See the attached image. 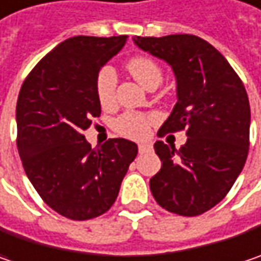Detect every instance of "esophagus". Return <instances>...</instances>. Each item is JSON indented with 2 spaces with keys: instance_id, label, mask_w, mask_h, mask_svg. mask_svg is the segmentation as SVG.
<instances>
[{
  "instance_id": "esophagus-1",
  "label": "esophagus",
  "mask_w": 261,
  "mask_h": 261,
  "mask_svg": "<svg viewBox=\"0 0 261 261\" xmlns=\"http://www.w3.org/2000/svg\"><path fill=\"white\" fill-rule=\"evenodd\" d=\"M152 147H150V145H139V152L140 153H146V152H149Z\"/></svg>"
}]
</instances>
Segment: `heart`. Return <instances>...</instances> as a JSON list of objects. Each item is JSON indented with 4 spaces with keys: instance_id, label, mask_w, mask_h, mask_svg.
Wrapping results in <instances>:
<instances>
[{
    "instance_id": "heart-1",
    "label": "heart",
    "mask_w": 261,
    "mask_h": 261,
    "mask_svg": "<svg viewBox=\"0 0 261 261\" xmlns=\"http://www.w3.org/2000/svg\"><path fill=\"white\" fill-rule=\"evenodd\" d=\"M127 69L145 88L158 87L162 81V68L160 63L149 56H134L127 62ZM116 73L114 68L103 66L96 76V96L100 106L108 109L115 105L116 99ZM152 118L140 112H125L119 115L114 122L118 134L142 140L147 137L150 130Z\"/></svg>"
}]
</instances>
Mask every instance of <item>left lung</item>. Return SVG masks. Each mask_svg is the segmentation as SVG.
<instances>
[{
    "mask_svg": "<svg viewBox=\"0 0 261 261\" xmlns=\"http://www.w3.org/2000/svg\"><path fill=\"white\" fill-rule=\"evenodd\" d=\"M134 42L165 60L176 75L178 100L158 136L181 130L188 136L178 150L161 140L153 145L162 165L149 181L150 192L170 213L199 216L227 195L247 161L251 114L245 87L199 37H136Z\"/></svg>",
    "mask_w": 261,
    "mask_h": 261,
    "instance_id": "1",
    "label": "left lung"
}]
</instances>
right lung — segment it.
Listing matches in <instances>:
<instances>
[{
  "label": "right lung",
  "instance_id": "1",
  "mask_svg": "<svg viewBox=\"0 0 261 261\" xmlns=\"http://www.w3.org/2000/svg\"><path fill=\"white\" fill-rule=\"evenodd\" d=\"M125 41L127 35L66 39L35 65L19 93L24 173L42 201L70 220H90L112 207L137 155L130 140L109 139L93 149L83 134L100 115L96 76Z\"/></svg>",
  "mask_w": 261,
  "mask_h": 261
}]
</instances>
